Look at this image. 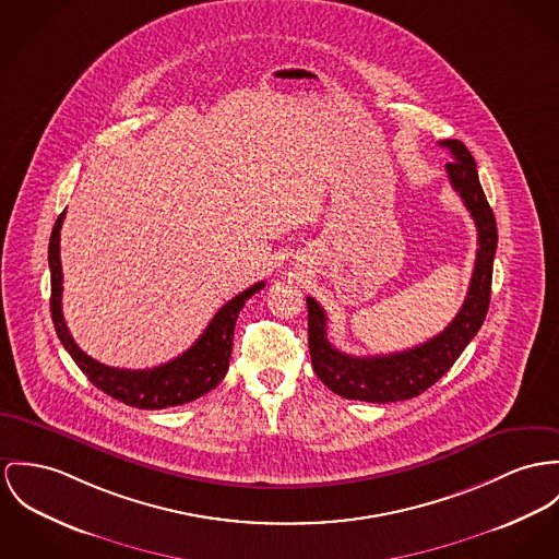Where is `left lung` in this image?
<instances>
[{
    "label": "left lung",
    "instance_id": "8db88e82",
    "mask_svg": "<svg viewBox=\"0 0 559 559\" xmlns=\"http://www.w3.org/2000/svg\"><path fill=\"white\" fill-rule=\"evenodd\" d=\"M440 146H447L453 155V162L447 164V174L453 189L471 211L478 231V249L468 296L455 319L438 336L408 350L377 357H355L332 346L328 341L325 310L314 298H306L312 368L325 385L348 400L385 404L411 400L424 393L455 364L485 321L491 296L493 255L498 247L496 216L487 204L474 157L464 142L442 140Z\"/></svg>",
    "mask_w": 559,
    "mask_h": 559
}]
</instances>
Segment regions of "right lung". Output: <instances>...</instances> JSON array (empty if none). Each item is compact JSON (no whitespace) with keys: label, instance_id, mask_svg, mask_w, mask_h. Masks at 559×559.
Here are the masks:
<instances>
[{"label":"right lung","instance_id":"obj_1","mask_svg":"<svg viewBox=\"0 0 559 559\" xmlns=\"http://www.w3.org/2000/svg\"><path fill=\"white\" fill-rule=\"evenodd\" d=\"M66 211L55 221L50 242H48V265H50V314L57 330V336L66 350L72 355L76 366L86 374V379L108 393L110 397L144 411H159L168 406L187 404L198 400L200 395L215 389L229 368L231 344H234V328L236 319L253 294L265 287L263 281L253 287L245 289L236 298L218 308L213 321L204 330V334L189 346L182 355L174 357L173 361L162 364L151 370H123L99 364L88 357L81 346L74 343L63 312H61V294H63V274H61V258H59V231L63 225Z\"/></svg>","mask_w":559,"mask_h":559}]
</instances>
